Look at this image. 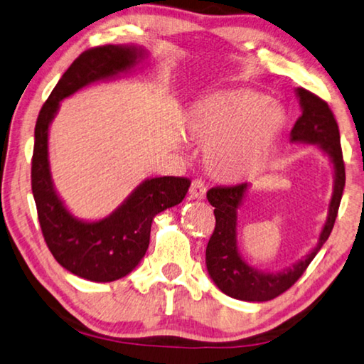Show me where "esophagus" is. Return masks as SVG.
<instances>
[{
    "label": "esophagus",
    "mask_w": 364,
    "mask_h": 364,
    "mask_svg": "<svg viewBox=\"0 0 364 364\" xmlns=\"http://www.w3.org/2000/svg\"><path fill=\"white\" fill-rule=\"evenodd\" d=\"M188 193H190V198H193V200H203V198H205V193H206L205 183L201 182V181H198V178H197V181H193L192 186H190Z\"/></svg>",
    "instance_id": "34e87169"
}]
</instances>
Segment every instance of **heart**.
I'll list each match as a JSON object with an SVG mask.
<instances>
[{
	"instance_id": "b5f03b06",
	"label": "heart",
	"mask_w": 364,
	"mask_h": 364,
	"mask_svg": "<svg viewBox=\"0 0 364 364\" xmlns=\"http://www.w3.org/2000/svg\"><path fill=\"white\" fill-rule=\"evenodd\" d=\"M287 125V112L249 87L218 91L188 109V136L205 149V167L225 183L249 181L264 169Z\"/></svg>"
}]
</instances>
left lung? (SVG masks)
<instances>
[{
    "label": "left lung",
    "mask_w": 364,
    "mask_h": 364,
    "mask_svg": "<svg viewBox=\"0 0 364 364\" xmlns=\"http://www.w3.org/2000/svg\"><path fill=\"white\" fill-rule=\"evenodd\" d=\"M301 117L296 120L289 141L316 144L331 159L333 167V192L326 225L318 234L317 244L291 267L282 272H264L250 267L237 249V210L247 193V183L234 187H215L206 198L215 206L216 226L206 245V270L223 293L234 299L249 303H264L277 298L298 282L307 265L317 255L332 232L345 187V164L340 146L337 120L326 100L303 87L296 89Z\"/></svg>",
    "instance_id": "left-lung-1"
}]
</instances>
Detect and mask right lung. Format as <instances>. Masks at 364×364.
<instances>
[{
    "mask_svg": "<svg viewBox=\"0 0 364 364\" xmlns=\"http://www.w3.org/2000/svg\"><path fill=\"white\" fill-rule=\"evenodd\" d=\"M148 57L138 46H104L82 52L61 76L38 114L32 154V193L42 234L58 264L89 282L127 277L146 254L154 216L186 198V177L144 178L109 216L80 220L66 208L53 186L48 161V130L60 102L91 86L127 75Z\"/></svg>",
    "mask_w": 364,
    "mask_h": 364,
    "instance_id": "1",
    "label": "right lung"
}]
</instances>
